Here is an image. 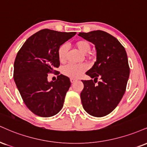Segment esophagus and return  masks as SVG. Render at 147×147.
I'll return each mask as SVG.
<instances>
[{"mask_svg":"<svg viewBox=\"0 0 147 147\" xmlns=\"http://www.w3.org/2000/svg\"><path fill=\"white\" fill-rule=\"evenodd\" d=\"M76 81H77V79H73V78H70V82H71L72 84H73V83H75Z\"/></svg>","mask_w":147,"mask_h":147,"instance_id":"1","label":"esophagus"}]
</instances>
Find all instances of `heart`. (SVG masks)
Listing matches in <instances>:
<instances>
[{
  "mask_svg": "<svg viewBox=\"0 0 147 147\" xmlns=\"http://www.w3.org/2000/svg\"><path fill=\"white\" fill-rule=\"evenodd\" d=\"M75 46L82 53L87 54L91 50V45L86 40H81L75 43ZM68 46L63 44L59 47L57 55L60 62L63 63L66 61L68 54ZM88 67L86 64H73L69 63L62 68V73L66 77L70 78H78L84 72L86 71Z\"/></svg>",
  "mask_w": 147,
  "mask_h": 147,
  "instance_id": "heart-1",
  "label": "heart"
}]
</instances>
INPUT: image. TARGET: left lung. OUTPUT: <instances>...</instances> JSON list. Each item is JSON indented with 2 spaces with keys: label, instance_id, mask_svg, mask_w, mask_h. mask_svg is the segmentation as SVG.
I'll list each match as a JSON object with an SVG mask.
<instances>
[{
  "label": "left lung",
  "instance_id": "1",
  "mask_svg": "<svg viewBox=\"0 0 147 147\" xmlns=\"http://www.w3.org/2000/svg\"><path fill=\"white\" fill-rule=\"evenodd\" d=\"M96 50V61L86 72L91 80H82L81 99L86 112L95 117L109 114L118 105L126 90L129 66L126 51L120 42L103 31L79 33ZM98 78L100 81L96 84Z\"/></svg>",
  "mask_w": 147,
  "mask_h": 147
}]
</instances>
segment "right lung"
I'll list each match as a JSON object with an SVG mask.
<instances>
[{
	"label": "right lung",
	"mask_w": 147,
	"mask_h": 147,
	"mask_svg": "<svg viewBox=\"0 0 147 147\" xmlns=\"http://www.w3.org/2000/svg\"><path fill=\"white\" fill-rule=\"evenodd\" d=\"M76 32L42 29L29 37L18 52L14 61L13 79L26 107L41 117L57 114L63 105L70 81L55 69L60 62L59 47ZM56 72L57 80L49 82V73Z\"/></svg>",
	"instance_id": "right-lung-1"
}]
</instances>
